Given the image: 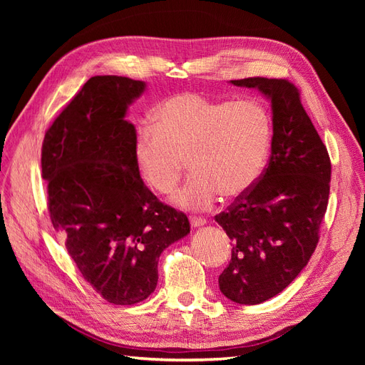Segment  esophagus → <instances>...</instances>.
Here are the masks:
<instances>
[{"label": "esophagus", "instance_id": "esophagus-1", "mask_svg": "<svg viewBox=\"0 0 365 365\" xmlns=\"http://www.w3.org/2000/svg\"><path fill=\"white\" fill-rule=\"evenodd\" d=\"M205 224H207V220L202 219V217H190V225L193 228H200V227H202Z\"/></svg>", "mask_w": 365, "mask_h": 365}]
</instances>
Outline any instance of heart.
I'll use <instances>...</instances> for the list:
<instances>
[{
	"instance_id": "1",
	"label": "heart",
	"mask_w": 365,
	"mask_h": 365,
	"mask_svg": "<svg viewBox=\"0 0 365 365\" xmlns=\"http://www.w3.org/2000/svg\"><path fill=\"white\" fill-rule=\"evenodd\" d=\"M155 120L137 128L135 161L141 178L160 195L176 189L189 163L190 180L175 196L181 208L207 210L217 196L239 200L260 178L272 141L271 115L262 103L185 91L165 98Z\"/></svg>"
}]
</instances>
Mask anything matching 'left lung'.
<instances>
[{
    "mask_svg": "<svg viewBox=\"0 0 365 365\" xmlns=\"http://www.w3.org/2000/svg\"><path fill=\"white\" fill-rule=\"evenodd\" d=\"M230 83L256 88L272 111L268 168L248 193L215 217L233 245L219 275L220 292L239 304H259L280 294L315 251L332 168L291 82L248 77Z\"/></svg>",
    "mask_w": 365,
    "mask_h": 365,
    "instance_id": "8db88e82",
    "label": "left lung"
}]
</instances>
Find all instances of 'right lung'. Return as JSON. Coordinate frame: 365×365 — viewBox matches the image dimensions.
I'll return each mask as SVG.
<instances>
[{
    "label": "right lung",
    "mask_w": 365,
    "mask_h": 365,
    "mask_svg": "<svg viewBox=\"0 0 365 365\" xmlns=\"http://www.w3.org/2000/svg\"><path fill=\"white\" fill-rule=\"evenodd\" d=\"M146 83L94 76L46 132L42 178L54 230L83 279L113 304L155 291L158 259L190 233L187 216L143 182L129 105Z\"/></svg>",
    "instance_id": "obj_1"
}]
</instances>
